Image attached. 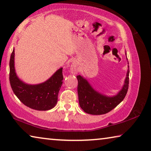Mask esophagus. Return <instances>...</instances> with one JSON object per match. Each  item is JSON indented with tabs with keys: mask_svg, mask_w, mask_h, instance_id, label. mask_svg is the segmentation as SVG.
Instances as JSON below:
<instances>
[{
	"mask_svg": "<svg viewBox=\"0 0 151 151\" xmlns=\"http://www.w3.org/2000/svg\"><path fill=\"white\" fill-rule=\"evenodd\" d=\"M70 70H71V72L72 73H76L78 72V67H77V65L76 63H73L72 65H71V68H70Z\"/></svg>",
	"mask_w": 151,
	"mask_h": 151,
	"instance_id": "1",
	"label": "esophagus"
}]
</instances>
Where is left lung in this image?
<instances>
[{
  "mask_svg": "<svg viewBox=\"0 0 151 151\" xmlns=\"http://www.w3.org/2000/svg\"><path fill=\"white\" fill-rule=\"evenodd\" d=\"M126 55L127 60L126 52ZM127 64H129L128 61ZM127 68L124 85L117 94L113 96H107L96 91L86 79L80 75L78 76L79 104L82 110L88 114L103 115L109 113L119 105L125 98L128 90L129 65Z\"/></svg>",
  "mask_w": 151,
  "mask_h": 151,
  "instance_id": "8db88e82",
  "label": "left lung"
}]
</instances>
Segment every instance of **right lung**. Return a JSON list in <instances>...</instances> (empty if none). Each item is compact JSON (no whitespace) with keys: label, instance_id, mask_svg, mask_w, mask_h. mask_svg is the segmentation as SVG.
Returning <instances> with one entry per match:
<instances>
[{"label":"right lung","instance_id":"add662e5","mask_svg":"<svg viewBox=\"0 0 151 151\" xmlns=\"http://www.w3.org/2000/svg\"><path fill=\"white\" fill-rule=\"evenodd\" d=\"M9 80L14 94L25 106L38 111H48L57 103L63 76L61 68L47 80L38 84L26 83L18 77L15 68V49L9 62Z\"/></svg>","mask_w":151,"mask_h":151}]
</instances>
